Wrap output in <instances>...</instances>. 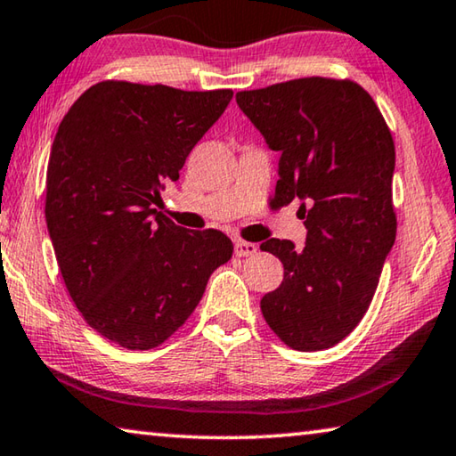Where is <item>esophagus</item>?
Returning <instances> with one entry per match:
<instances>
[{"label": "esophagus", "instance_id": "1", "mask_svg": "<svg viewBox=\"0 0 456 456\" xmlns=\"http://www.w3.org/2000/svg\"><path fill=\"white\" fill-rule=\"evenodd\" d=\"M257 254V245L249 241H237L235 243V256L237 257H249Z\"/></svg>", "mask_w": 456, "mask_h": 456}]
</instances>
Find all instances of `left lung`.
<instances>
[{
	"label": "left lung",
	"instance_id": "left-lung-1",
	"mask_svg": "<svg viewBox=\"0 0 456 456\" xmlns=\"http://www.w3.org/2000/svg\"><path fill=\"white\" fill-rule=\"evenodd\" d=\"M237 105L280 151L273 200L300 199L306 245L267 240L284 264L280 288L259 306L296 351H322L357 327L395 241L394 137L363 86L306 77L240 91Z\"/></svg>",
	"mask_w": 456,
	"mask_h": 456
}]
</instances>
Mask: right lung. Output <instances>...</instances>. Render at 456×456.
<instances>
[{
	"label": "right lung",
	"instance_id": "1",
	"mask_svg": "<svg viewBox=\"0 0 456 456\" xmlns=\"http://www.w3.org/2000/svg\"><path fill=\"white\" fill-rule=\"evenodd\" d=\"M233 97L103 81L61 121L46 172V225L67 290L91 329L132 351L183 327L233 243L178 227L154 205Z\"/></svg>",
	"mask_w": 456,
	"mask_h": 456
}]
</instances>
